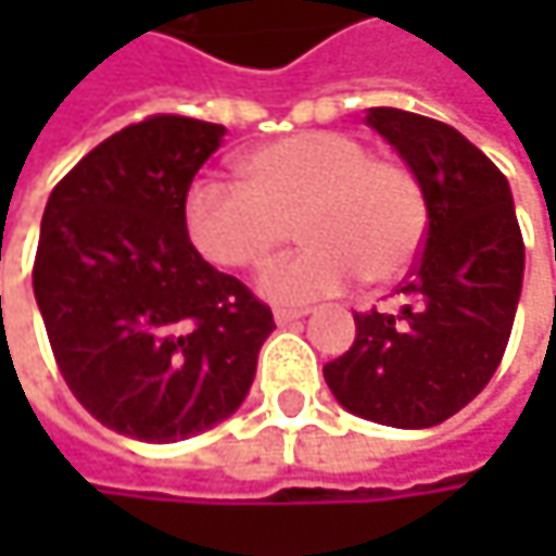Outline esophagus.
Returning <instances> with one entry per match:
<instances>
[{
    "label": "esophagus",
    "mask_w": 556,
    "mask_h": 556,
    "mask_svg": "<svg viewBox=\"0 0 556 556\" xmlns=\"http://www.w3.org/2000/svg\"><path fill=\"white\" fill-rule=\"evenodd\" d=\"M274 318H277V325H289V321L305 318V308H274Z\"/></svg>",
    "instance_id": "esophagus-1"
}]
</instances>
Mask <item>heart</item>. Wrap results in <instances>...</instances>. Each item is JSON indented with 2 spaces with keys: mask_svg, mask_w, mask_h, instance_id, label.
Segmentation results:
<instances>
[{
  "mask_svg": "<svg viewBox=\"0 0 556 556\" xmlns=\"http://www.w3.org/2000/svg\"><path fill=\"white\" fill-rule=\"evenodd\" d=\"M241 186L195 179L182 202L189 244L222 270L261 274L292 238L308 244L277 267L264 292L277 302H312L351 279L392 282L425 248L431 205L418 173L370 157L338 131H299L238 161Z\"/></svg>",
  "mask_w": 556,
  "mask_h": 556,
  "instance_id": "obj_1",
  "label": "heart"
}]
</instances>
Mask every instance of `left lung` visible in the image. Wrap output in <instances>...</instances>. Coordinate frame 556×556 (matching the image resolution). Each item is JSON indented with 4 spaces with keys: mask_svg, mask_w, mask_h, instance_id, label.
<instances>
[{
    "mask_svg": "<svg viewBox=\"0 0 556 556\" xmlns=\"http://www.w3.org/2000/svg\"><path fill=\"white\" fill-rule=\"evenodd\" d=\"M367 122L425 182L431 225L395 289L405 305L354 312L357 338L325 364V383L361 418L431 428L493 380L521 295L525 241L508 179L457 128L383 105Z\"/></svg>",
    "mask_w": 556,
    "mask_h": 556,
    "instance_id": "left-lung-1",
    "label": "left lung"
}]
</instances>
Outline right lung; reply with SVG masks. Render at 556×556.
Listing matches in <instances>:
<instances>
[{"mask_svg":"<svg viewBox=\"0 0 556 556\" xmlns=\"http://www.w3.org/2000/svg\"><path fill=\"white\" fill-rule=\"evenodd\" d=\"M225 128L151 115L92 148L54 186L35 299L60 377L105 428L182 441L248 395L277 328L244 282L189 244L182 202Z\"/></svg>","mask_w":556,"mask_h":556,"instance_id":"right-lung-1","label":"right lung"}]
</instances>
